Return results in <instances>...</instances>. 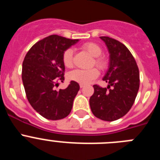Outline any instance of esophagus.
<instances>
[{
    "mask_svg": "<svg viewBox=\"0 0 160 160\" xmlns=\"http://www.w3.org/2000/svg\"><path fill=\"white\" fill-rule=\"evenodd\" d=\"M83 87H84V85L80 84V88H83Z\"/></svg>",
    "mask_w": 160,
    "mask_h": 160,
    "instance_id": "esophagus-1",
    "label": "esophagus"
}]
</instances>
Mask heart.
I'll return each instance as SVG.
<instances>
[{
    "mask_svg": "<svg viewBox=\"0 0 160 160\" xmlns=\"http://www.w3.org/2000/svg\"><path fill=\"white\" fill-rule=\"evenodd\" d=\"M82 49H85L89 54L94 58V63L100 69H105L107 66V60L105 57L100 56L102 49L98 44L94 42H87L82 46ZM73 50L72 49H67L65 50L62 55L63 64L66 67L70 68L73 64ZM98 76V70L96 68H91L89 70L77 69L69 73V78L72 81L78 82L80 84H88Z\"/></svg>",
    "mask_w": 160,
    "mask_h": 160,
    "instance_id": "b5f03b06",
    "label": "heart"
}]
</instances>
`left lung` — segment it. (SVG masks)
Returning <instances> with one entry per match:
<instances>
[{"instance_id": "8db88e82", "label": "left lung", "mask_w": 160, "mask_h": 160, "mask_svg": "<svg viewBox=\"0 0 160 160\" xmlns=\"http://www.w3.org/2000/svg\"><path fill=\"white\" fill-rule=\"evenodd\" d=\"M100 38L110 54L108 70L102 78L108 86L102 88L94 85L90 106L94 116L111 122L124 116L134 104L139 88V71L135 58L123 44L109 37Z\"/></svg>"}]
</instances>
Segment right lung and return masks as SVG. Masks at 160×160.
<instances>
[{
	"instance_id": "obj_1",
	"label": "right lung",
	"mask_w": 160,
	"mask_h": 160,
	"mask_svg": "<svg viewBox=\"0 0 160 160\" xmlns=\"http://www.w3.org/2000/svg\"><path fill=\"white\" fill-rule=\"evenodd\" d=\"M78 42L50 35L37 42L25 55L22 77L26 97L32 108L47 119H62L71 111L78 83L71 81L64 90H57L56 87L58 80H64L63 53Z\"/></svg>"
}]
</instances>
